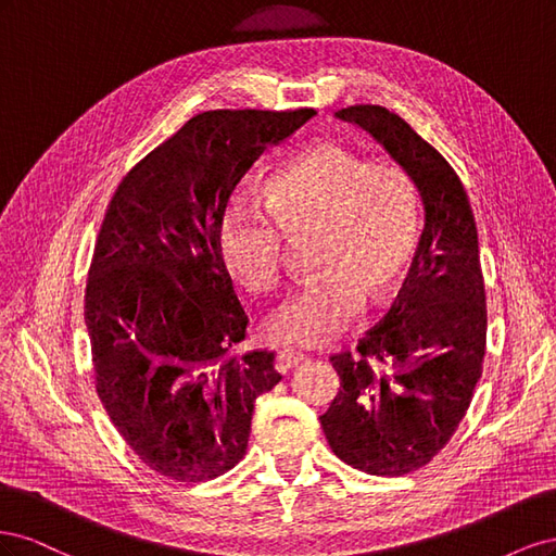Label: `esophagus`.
<instances>
[{
    "mask_svg": "<svg viewBox=\"0 0 556 556\" xmlns=\"http://www.w3.org/2000/svg\"><path fill=\"white\" fill-rule=\"evenodd\" d=\"M301 362H304V355H301V352H296V350H292V348H282V350H278V355H276V366L280 368L282 374L290 371V368H294Z\"/></svg>",
    "mask_w": 556,
    "mask_h": 556,
    "instance_id": "esophagus-1",
    "label": "esophagus"
}]
</instances>
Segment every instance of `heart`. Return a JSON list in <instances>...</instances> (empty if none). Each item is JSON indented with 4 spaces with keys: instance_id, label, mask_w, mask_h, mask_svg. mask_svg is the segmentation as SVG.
Masks as SVG:
<instances>
[{
    "instance_id": "heart-1",
    "label": "heart",
    "mask_w": 556,
    "mask_h": 556,
    "mask_svg": "<svg viewBox=\"0 0 556 556\" xmlns=\"http://www.w3.org/2000/svg\"><path fill=\"white\" fill-rule=\"evenodd\" d=\"M313 241L315 278L292 288L266 315L274 341L319 345L371 299L406 280L419 245V197L396 162H371L339 139H317L285 160L264 182V204L233 194L217 223V250L248 292L276 288L285 237Z\"/></svg>"
}]
</instances>
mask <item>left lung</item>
Masks as SVG:
<instances>
[{
	"label": "left lung",
	"mask_w": 556,
	"mask_h": 556,
	"mask_svg": "<svg viewBox=\"0 0 556 556\" xmlns=\"http://www.w3.org/2000/svg\"><path fill=\"white\" fill-rule=\"evenodd\" d=\"M384 146L419 190L425 229L406 282L380 323L331 364L341 378L319 425L333 454L371 476L429 464L464 419L482 374L486 301L476 217L447 160L396 113H336Z\"/></svg>",
	"instance_id": "left-lung-1"
}]
</instances>
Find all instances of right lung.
I'll use <instances>...</instances> for the list:
<instances>
[{
    "label": "right lung",
    "mask_w": 556,
    "mask_h": 556,
    "mask_svg": "<svg viewBox=\"0 0 556 556\" xmlns=\"http://www.w3.org/2000/svg\"><path fill=\"white\" fill-rule=\"evenodd\" d=\"M315 115L206 111L117 185L86 288L94 387L137 457L178 482L237 466L255 399L280 382L274 352L231 357L248 315L217 250L233 188Z\"/></svg>",
    "instance_id": "right-lung-1"
}]
</instances>
